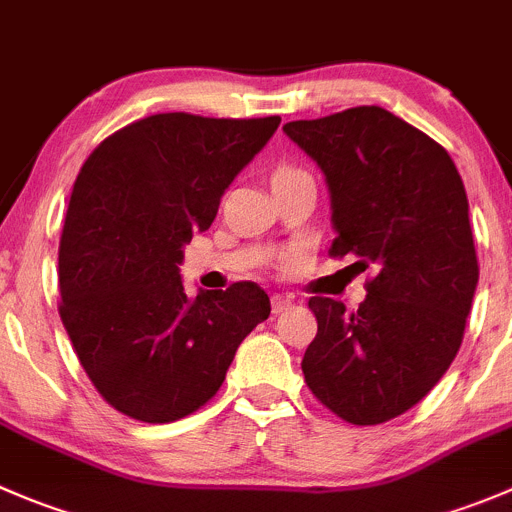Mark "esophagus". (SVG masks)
I'll return each mask as SVG.
<instances>
[{"label": "esophagus", "mask_w": 512, "mask_h": 512, "mask_svg": "<svg viewBox=\"0 0 512 512\" xmlns=\"http://www.w3.org/2000/svg\"><path fill=\"white\" fill-rule=\"evenodd\" d=\"M292 305L290 297H282V295H272V315H280V312H285L287 307Z\"/></svg>", "instance_id": "obj_1"}]
</instances>
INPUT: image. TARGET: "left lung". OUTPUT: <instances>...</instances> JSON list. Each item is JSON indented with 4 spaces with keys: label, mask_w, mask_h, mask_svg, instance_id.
<instances>
[{
    "label": "left lung",
    "mask_w": 512,
    "mask_h": 512,
    "mask_svg": "<svg viewBox=\"0 0 512 512\" xmlns=\"http://www.w3.org/2000/svg\"><path fill=\"white\" fill-rule=\"evenodd\" d=\"M330 192L332 257L375 267L357 312L312 297L302 372L322 405L377 425L418 405L455 360L478 287L468 195L448 152L382 107L282 127Z\"/></svg>",
    "instance_id": "1"
}]
</instances>
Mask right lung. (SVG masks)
<instances>
[{"label": "right lung", "instance_id": "1", "mask_svg": "<svg viewBox=\"0 0 512 512\" xmlns=\"http://www.w3.org/2000/svg\"><path fill=\"white\" fill-rule=\"evenodd\" d=\"M277 127L280 117L152 114L84 162L59 242V317L84 372L119 413L142 423L195 413L270 315L255 282L190 297L180 265Z\"/></svg>", "mask_w": 512, "mask_h": 512}]
</instances>
